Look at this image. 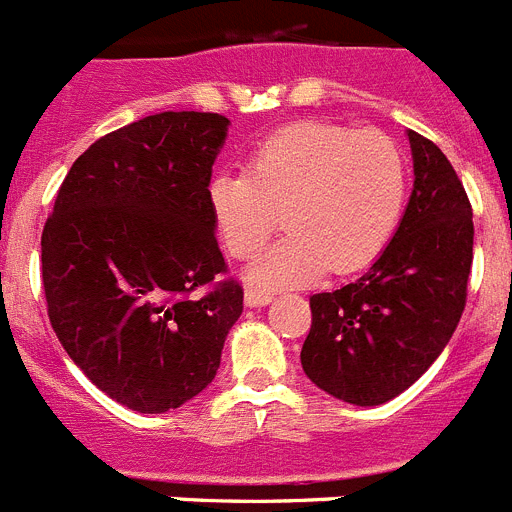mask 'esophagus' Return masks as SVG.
<instances>
[{"mask_svg":"<svg viewBox=\"0 0 512 512\" xmlns=\"http://www.w3.org/2000/svg\"><path fill=\"white\" fill-rule=\"evenodd\" d=\"M274 300V292L259 287H246V305L251 307H264Z\"/></svg>","mask_w":512,"mask_h":512,"instance_id":"34e87169","label":"esophagus"}]
</instances>
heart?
<instances>
[{
    "mask_svg": "<svg viewBox=\"0 0 512 512\" xmlns=\"http://www.w3.org/2000/svg\"><path fill=\"white\" fill-rule=\"evenodd\" d=\"M408 189V156L390 133L307 120L261 140L241 176L210 179L207 205L238 261L259 256L282 215L287 235L251 279L295 287L325 269L351 274L372 264L400 225Z\"/></svg>",
    "mask_w": 512,
    "mask_h": 512,
    "instance_id": "1",
    "label": "heart"
}]
</instances>
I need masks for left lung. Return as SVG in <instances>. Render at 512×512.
Instances as JSON below:
<instances>
[{
	"label": "left lung",
	"instance_id": "left-lung-1",
	"mask_svg": "<svg viewBox=\"0 0 512 512\" xmlns=\"http://www.w3.org/2000/svg\"><path fill=\"white\" fill-rule=\"evenodd\" d=\"M415 184L390 246L364 277L310 297L302 369L351 405H382L438 359L467 305L472 205L433 140L410 130Z\"/></svg>",
	"mask_w": 512,
	"mask_h": 512
}]
</instances>
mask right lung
<instances>
[{
  "label": "right lung",
  "instance_id": "add662e5",
  "mask_svg": "<svg viewBox=\"0 0 512 512\" xmlns=\"http://www.w3.org/2000/svg\"><path fill=\"white\" fill-rule=\"evenodd\" d=\"M228 117L158 112L94 140L40 238L48 318L104 395L166 413L215 379L243 312L207 205Z\"/></svg>",
  "mask_w": 512,
  "mask_h": 512
}]
</instances>
